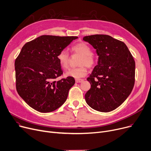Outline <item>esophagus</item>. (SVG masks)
<instances>
[{"label":"esophagus","mask_w":151,"mask_h":151,"mask_svg":"<svg viewBox=\"0 0 151 151\" xmlns=\"http://www.w3.org/2000/svg\"><path fill=\"white\" fill-rule=\"evenodd\" d=\"M83 81V79H82V78H77L76 79V82L77 83H81Z\"/></svg>","instance_id":"1"}]
</instances>
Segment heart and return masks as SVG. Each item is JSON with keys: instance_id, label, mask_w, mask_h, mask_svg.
<instances>
[{"instance_id": "1", "label": "heart", "mask_w": 151, "mask_h": 151, "mask_svg": "<svg viewBox=\"0 0 151 151\" xmlns=\"http://www.w3.org/2000/svg\"><path fill=\"white\" fill-rule=\"evenodd\" d=\"M70 50L74 54L81 55L79 58L78 65H81L77 68L70 69L66 73L67 76L73 77L76 78L83 77L87 74V68L86 67L91 68L96 63V59L94 55L91 52V47L86 42H81L77 43L70 48ZM57 59L60 67L63 69H67L69 66V55L66 50L60 51Z\"/></svg>"}]
</instances>
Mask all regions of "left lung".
Masks as SVG:
<instances>
[{
    "label": "left lung",
    "instance_id": "left-lung-1",
    "mask_svg": "<svg viewBox=\"0 0 151 151\" xmlns=\"http://www.w3.org/2000/svg\"><path fill=\"white\" fill-rule=\"evenodd\" d=\"M83 40L96 50L97 65L87 81L91 88L85 101L92 109L109 112L118 108L135 84V62L125 43L107 35L86 36Z\"/></svg>",
    "mask_w": 151,
    "mask_h": 151
}]
</instances>
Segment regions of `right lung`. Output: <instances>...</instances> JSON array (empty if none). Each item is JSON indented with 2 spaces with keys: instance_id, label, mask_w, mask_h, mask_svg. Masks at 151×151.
Instances as JSON below:
<instances>
[{
  "instance_id": "obj_1",
  "label": "right lung",
  "mask_w": 151,
  "mask_h": 151,
  "mask_svg": "<svg viewBox=\"0 0 151 151\" xmlns=\"http://www.w3.org/2000/svg\"><path fill=\"white\" fill-rule=\"evenodd\" d=\"M77 38L42 35L22 47L14 62L16 87L22 99L33 109L51 112L66 101L75 80L69 76L55 81L63 74L57 56Z\"/></svg>"
}]
</instances>
